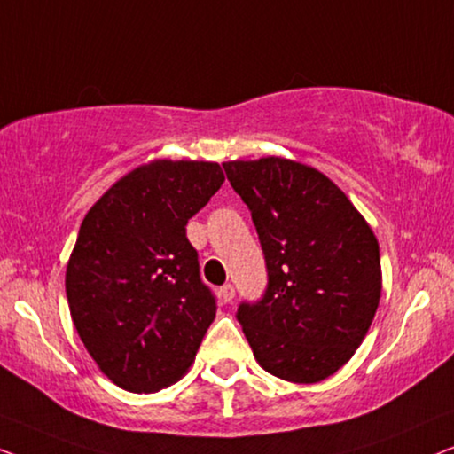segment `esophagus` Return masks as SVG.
<instances>
[{
    "label": "esophagus",
    "instance_id": "34e87169",
    "mask_svg": "<svg viewBox=\"0 0 454 454\" xmlns=\"http://www.w3.org/2000/svg\"><path fill=\"white\" fill-rule=\"evenodd\" d=\"M220 294H222V300H224V302H232V298H234V286L232 284H224L220 288Z\"/></svg>",
    "mask_w": 454,
    "mask_h": 454
}]
</instances>
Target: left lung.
I'll list each match as a JSON object with an SVG mask.
<instances>
[{"instance_id":"8db88e82","label":"left lung","mask_w":454,"mask_h":454,"mask_svg":"<svg viewBox=\"0 0 454 454\" xmlns=\"http://www.w3.org/2000/svg\"><path fill=\"white\" fill-rule=\"evenodd\" d=\"M222 166L265 254L263 298L236 312L254 360L278 379L325 380L360 348L379 309V240L312 166L278 156Z\"/></svg>"}]
</instances>
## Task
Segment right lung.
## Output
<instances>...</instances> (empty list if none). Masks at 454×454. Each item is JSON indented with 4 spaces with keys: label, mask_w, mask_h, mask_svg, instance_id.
Segmentation results:
<instances>
[{
    "label": "right lung",
    "mask_w": 454,
    "mask_h": 454,
    "mask_svg": "<svg viewBox=\"0 0 454 454\" xmlns=\"http://www.w3.org/2000/svg\"><path fill=\"white\" fill-rule=\"evenodd\" d=\"M224 183L215 162L154 160L90 207L67 261L72 321L114 385L156 393L183 379L215 317L187 222Z\"/></svg>",
    "instance_id": "right-lung-1"
}]
</instances>
